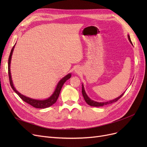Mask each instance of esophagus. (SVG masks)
I'll list each match as a JSON object with an SVG mask.
<instances>
[{
    "label": "esophagus",
    "mask_w": 147,
    "mask_h": 147,
    "mask_svg": "<svg viewBox=\"0 0 147 147\" xmlns=\"http://www.w3.org/2000/svg\"><path fill=\"white\" fill-rule=\"evenodd\" d=\"M77 71H78V70H77Z\"/></svg>",
    "instance_id": "esophagus-1"
}]
</instances>
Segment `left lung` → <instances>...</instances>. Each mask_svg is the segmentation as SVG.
Wrapping results in <instances>:
<instances>
[{
  "label": "left lung",
  "mask_w": 147,
  "mask_h": 147,
  "mask_svg": "<svg viewBox=\"0 0 147 147\" xmlns=\"http://www.w3.org/2000/svg\"><path fill=\"white\" fill-rule=\"evenodd\" d=\"M128 38H129V40L130 41V42L131 43V44H132V41H131L130 40V36L129 35H128ZM82 95H83V96L84 99V100H85V101L86 102V103L88 104H89V105L90 106H93V107H102V106H104V105H108V104H112V103H114L115 102L117 101L118 100L125 94V92H124V93H123L120 96H119L118 98H115L113 100H111V101H108V102H95L94 101H93V100L90 99L88 96V95H86V92H85V90H84V87H83V85L82 84Z\"/></svg>",
  "instance_id": "8db88e82"
}]
</instances>
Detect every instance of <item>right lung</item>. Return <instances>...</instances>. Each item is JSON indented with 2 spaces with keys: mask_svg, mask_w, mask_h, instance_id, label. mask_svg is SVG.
Returning a JSON list of instances; mask_svg holds the SVG:
<instances>
[{
  "mask_svg": "<svg viewBox=\"0 0 147 147\" xmlns=\"http://www.w3.org/2000/svg\"><path fill=\"white\" fill-rule=\"evenodd\" d=\"M15 47V45L13 46V48L11 49L10 55L9 57V59H8V75H9V83L11 84V86L12 88V89L13 90V91L16 93L20 97L21 99H22V100H23L24 102L29 104L30 105H31L32 106L37 108V109H46V108L49 107L50 106L52 105L54 103H55L57 100L58 98V96L59 95L60 92L61 90L62 87H63V84H64V83L69 78H71V74H67L66 76H65L64 78H63L62 79L59 83H58V85L57 86V88L55 89V92H53V94L51 96H50L49 98L45 99V100H36V99H31L30 98L26 97V96H24L23 95H21L20 93L15 89L13 84L12 83V78H11V71H10V64H11V57L12 55V52L13 51Z\"/></svg>",
  "mask_w": 147,
  "mask_h": 147,
  "instance_id": "add662e5",
  "label": "right lung"
}]
</instances>
